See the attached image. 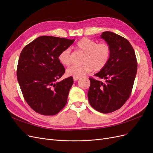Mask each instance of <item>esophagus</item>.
<instances>
[{
	"label": "esophagus",
	"instance_id": "1",
	"mask_svg": "<svg viewBox=\"0 0 153 153\" xmlns=\"http://www.w3.org/2000/svg\"><path fill=\"white\" fill-rule=\"evenodd\" d=\"M80 77H78V76H73V80H75V81H76V80H79V79H80Z\"/></svg>",
	"mask_w": 153,
	"mask_h": 153
}]
</instances>
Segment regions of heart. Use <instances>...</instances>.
Here are the masks:
<instances>
[{
  "label": "heart",
  "mask_w": 153,
  "mask_h": 153,
  "mask_svg": "<svg viewBox=\"0 0 153 153\" xmlns=\"http://www.w3.org/2000/svg\"><path fill=\"white\" fill-rule=\"evenodd\" d=\"M76 49L84 52V64L74 65L66 70L68 76L81 77L90 73L94 69L100 71L105 67L109 61L111 55L110 45L106 42L98 43L96 41L89 38H82L76 43ZM59 61L64 66H69L71 63V49L62 50L59 55Z\"/></svg>",
  "instance_id": "heart-1"
}]
</instances>
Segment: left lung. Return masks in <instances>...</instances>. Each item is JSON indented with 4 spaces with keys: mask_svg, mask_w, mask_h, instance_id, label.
I'll return each instance as SVG.
<instances>
[{
    "mask_svg": "<svg viewBox=\"0 0 153 153\" xmlns=\"http://www.w3.org/2000/svg\"><path fill=\"white\" fill-rule=\"evenodd\" d=\"M101 38L110 47L109 61L95 76L103 83L89 78L91 85L88 100L91 106L103 114L113 112L126 103L131 95L137 71L135 51L129 41L112 32H103Z\"/></svg>",
    "mask_w": 153,
    "mask_h": 153,
    "instance_id": "obj_1",
    "label": "left lung"
}]
</instances>
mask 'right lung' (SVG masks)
I'll use <instances>...</instances> for the list:
<instances>
[{
    "mask_svg": "<svg viewBox=\"0 0 153 153\" xmlns=\"http://www.w3.org/2000/svg\"><path fill=\"white\" fill-rule=\"evenodd\" d=\"M75 39L43 36L23 48L18 59L17 79L30 107L44 115H54L65 106L72 76L57 82L65 73L59 55Z\"/></svg>",
    "mask_w": 153,
    "mask_h": 153,
    "instance_id": "add662e5",
    "label": "right lung"
}]
</instances>
